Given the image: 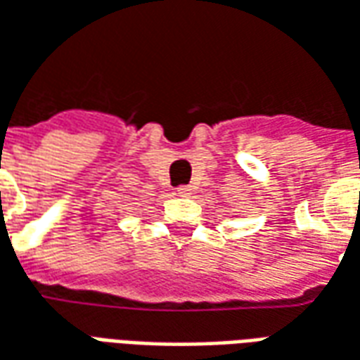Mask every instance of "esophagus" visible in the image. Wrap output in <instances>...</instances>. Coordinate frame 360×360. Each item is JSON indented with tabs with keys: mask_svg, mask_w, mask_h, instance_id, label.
Here are the masks:
<instances>
[{
	"mask_svg": "<svg viewBox=\"0 0 360 360\" xmlns=\"http://www.w3.org/2000/svg\"><path fill=\"white\" fill-rule=\"evenodd\" d=\"M176 193L180 198H188V195H192V188L190 186H180V188H176Z\"/></svg>",
	"mask_w": 360,
	"mask_h": 360,
	"instance_id": "1",
	"label": "esophagus"
}]
</instances>
